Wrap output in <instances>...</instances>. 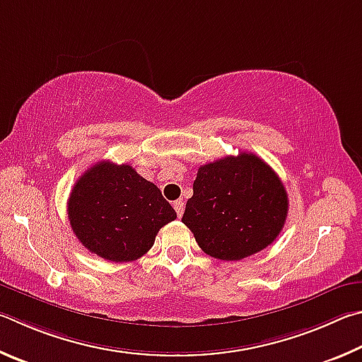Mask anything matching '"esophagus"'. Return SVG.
<instances>
[{"mask_svg":"<svg viewBox=\"0 0 362 362\" xmlns=\"http://www.w3.org/2000/svg\"><path fill=\"white\" fill-rule=\"evenodd\" d=\"M173 208H175V211H176V214H177V218H181L182 213H185V202H182V200H176L175 204H173Z\"/></svg>","mask_w":362,"mask_h":362,"instance_id":"34e87169","label":"esophagus"}]
</instances>
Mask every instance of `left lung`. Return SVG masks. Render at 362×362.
I'll return each mask as SVG.
<instances>
[{
    "mask_svg": "<svg viewBox=\"0 0 362 362\" xmlns=\"http://www.w3.org/2000/svg\"><path fill=\"white\" fill-rule=\"evenodd\" d=\"M288 216L278 175L251 152L202 165L182 223L208 256L240 261L267 248Z\"/></svg>",
    "mask_w": 362,
    "mask_h": 362,
    "instance_id": "8db88e82",
    "label": "left lung"
}]
</instances>
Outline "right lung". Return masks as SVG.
<instances>
[{"mask_svg":"<svg viewBox=\"0 0 362 362\" xmlns=\"http://www.w3.org/2000/svg\"><path fill=\"white\" fill-rule=\"evenodd\" d=\"M68 219L82 246L111 262L144 256L157 232L176 219L160 189L130 165L95 163L76 182Z\"/></svg>","mask_w":362,"mask_h":362,"instance_id":"1","label":"right lung"}]
</instances>
